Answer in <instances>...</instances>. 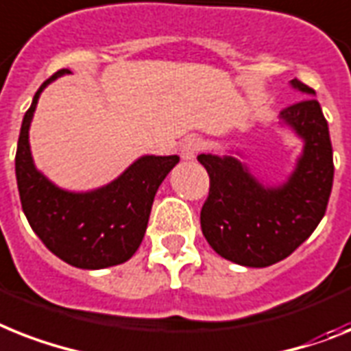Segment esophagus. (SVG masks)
<instances>
[{"instance_id": "34e87169", "label": "esophagus", "mask_w": 351, "mask_h": 351, "mask_svg": "<svg viewBox=\"0 0 351 351\" xmlns=\"http://www.w3.org/2000/svg\"><path fill=\"white\" fill-rule=\"evenodd\" d=\"M204 147L201 138H197V136H192V138H188L184 140V143L181 145V158L190 161V159H195V156L199 154V150Z\"/></svg>"}]
</instances>
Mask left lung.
<instances>
[{
  "mask_svg": "<svg viewBox=\"0 0 351 351\" xmlns=\"http://www.w3.org/2000/svg\"><path fill=\"white\" fill-rule=\"evenodd\" d=\"M291 84L305 95H315L298 78ZM282 120L305 141L296 170L282 186H262L231 156H197L210 176V192L201 210L202 234L222 258L245 267H267L294 253L328 206L334 156L319 102L303 98L283 109Z\"/></svg>",
  "mask_w": 351,
  "mask_h": 351,
  "instance_id": "8db88e82",
  "label": "left lung"
}]
</instances>
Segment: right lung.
Here are the masks:
<instances>
[{"label":"right lung","instance_id":"obj_1","mask_svg":"<svg viewBox=\"0 0 351 351\" xmlns=\"http://www.w3.org/2000/svg\"><path fill=\"white\" fill-rule=\"evenodd\" d=\"M59 69L37 89L23 118L16 152L19 199L28 224L55 256L78 269H104L123 263L143 240L150 208L159 184L178 165V156H143L111 184L95 192L60 190L32 161L28 129L40 91Z\"/></svg>","mask_w":351,"mask_h":351}]
</instances>
